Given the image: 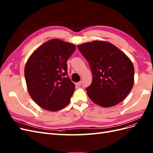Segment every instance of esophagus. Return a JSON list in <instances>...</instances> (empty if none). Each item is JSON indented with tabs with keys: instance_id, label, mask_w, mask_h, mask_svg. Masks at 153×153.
<instances>
[{
	"instance_id": "34e87169",
	"label": "esophagus",
	"mask_w": 153,
	"mask_h": 153,
	"mask_svg": "<svg viewBox=\"0 0 153 153\" xmlns=\"http://www.w3.org/2000/svg\"><path fill=\"white\" fill-rule=\"evenodd\" d=\"M76 85H77V86H81L82 85V81H79V82H76Z\"/></svg>"
}]
</instances>
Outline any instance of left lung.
<instances>
[{
  "label": "left lung",
  "mask_w": 153,
  "mask_h": 153,
  "mask_svg": "<svg viewBox=\"0 0 153 153\" xmlns=\"http://www.w3.org/2000/svg\"><path fill=\"white\" fill-rule=\"evenodd\" d=\"M77 47L92 72V82L86 88L89 98L104 108L123 101L134 84V66L128 56L106 41L95 40Z\"/></svg>",
  "instance_id": "left-lung-1"
}]
</instances>
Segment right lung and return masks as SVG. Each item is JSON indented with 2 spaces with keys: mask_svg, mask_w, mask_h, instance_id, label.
<instances>
[{
  "mask_svg": "<svg viewBox=\"0 0 153 153\" xmlns=\"http://www.w3.org/2000/svg\"><path fill=\"white\" fill-rule=\"evenodd\" d=\"M76 47L58 39L43 43L27 59L24 76L28 92L38 106L56 111L71 101L75 85L67 74V62Z\"/></svg>",
  "mask_w": 153,
  "mask_h": 153,
  "instance_id": "1",
  "label": "right lung"
}]
</instances>
